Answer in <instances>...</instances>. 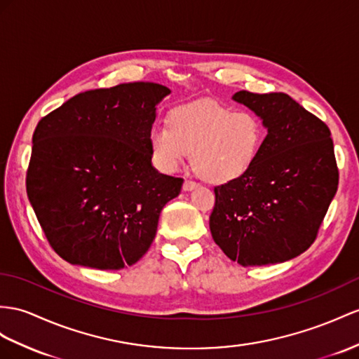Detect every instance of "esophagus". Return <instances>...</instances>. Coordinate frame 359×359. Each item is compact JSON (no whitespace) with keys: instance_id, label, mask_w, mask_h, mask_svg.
<instances>
[{"instance_id":"obj_1","label":"esophagus","mask_w":359,"mask_h":359,"mask_svg":"<svg viewBox=\"0 0 359 359\" xmlns=\"http://www.w3.org/2000/svg\"><path fill=\"white\" fill-rule=\"evenodd\" d=\"M197 188V183L192 182V180H185L183 182V191H192Z\"/></svg>"}]
</instances>
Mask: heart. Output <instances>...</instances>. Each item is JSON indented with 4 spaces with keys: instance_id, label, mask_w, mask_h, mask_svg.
<instances>
[{
    "instance_id": "1",
    "label": "heart",
    "mask_w": 359,
    "mask_h": 359,
    "mask_svg": "<svg viewBox=\"0 0 359 359\" xmlns=\"http://www.w3.org/2000/svg\"><path fill=\"white\" fill-rule=\"evenodd\" d=\"M147 142L153 162L163 172L177 171L191 153L201 179L224 185L252 170L264 144V127L250 110L196 101L174 107L167 126L150 128Z\"/></svg>"
}]
</instances>
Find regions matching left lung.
<instances>
[{
	"mask_svg": "<svg viewBox=\"0 0 359 359\" xmlns=\"http://www.w3.org/2000/svg\"><path fill=\"white\" fill-rule=\"evenodd\" d=\"M232 98L262 119L267 136L252 170L214 189L210 233L243 267L285 262L314 243L337 192L330 130L283 92Z\"/></svg>",
	"mask_w": 359,
	"mask_h": 359,
	"instance_id": "obj_1",
	"label": "left lung"
}]
</instances>
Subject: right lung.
Instances as JSON below:
<instances>
[{
    "label": "right lung",
    "mask_w": 359,
    "mask_h": 359,
    "mask_svg": "<svg viewBox=\"0 0 359 359\" xmlns=\"http://www.w3.org/2000/svg\"><path fill=\"white\" fill-rule=\"evenodd\" d=\"M170 92L151 81L86 90L39 121L27 196L62 259L119 270L150 249L161 210L183 183L153 167L147 142Z\"/></svg>",
    "instance_id": "1"
}]
</instances>
